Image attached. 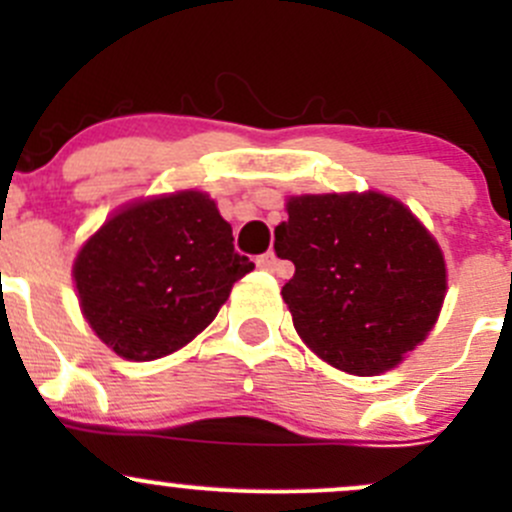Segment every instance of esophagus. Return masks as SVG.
Returning <instances> with one entry per match:
<instances>
[{
	"instance_id": "34e87169",
	"label": "esophagus",
	"mask_w": 512,
	"mask_h": 512,
	"mask_svg": "<svg viewBox=\"0 0 512 512\" xmlns=\"http://www.w3.org/2000/svg\"><path fill=\"white\" fill-rule=\"evenodd\" d=\"M277 262H280V260H277V255H275V252H265V255H262L260 257V260H257V265H260L262 267V270H270V272H275L277 270Z\"/></svg>"
}]
</instances>
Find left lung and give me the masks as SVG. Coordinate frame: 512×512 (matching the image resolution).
<instances>
[{
    "mask_svg": "<svg viewBox=\"0 0 512 512\" xmlns=\"http://www.w3.org/2000/svg\"><path fill=\"white\" fill-rule=\"evenodd\" d=\"M275 252L294 329L349 374H379L426 339L446 297V262L409 208L381 193L287 200Z\"/></svg>",
    "mask_w": 512,
    "mask_h": 512,
    "instance_id": "obj_1",
    "label": "left lung"
}]
</instances>
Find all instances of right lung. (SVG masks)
Instances as JSON below:
<instances>
[{
    "label": "right lung",
    "instance_id": "1",
    "mask_svg": "<svg viewBox=\"0 0 512 512\" xmlns=\"http://www.w3.org/2000/svg\"><path fill=\"white\" fill-rule=\"evenodd\" d=\"M252 262L198 190L128 205L81 247L74 280L86 322L116 354L153 361L218 314Z\"/></svg>",
    "mask_w": 512,
    "mask_h": 512
}]
</instances>
